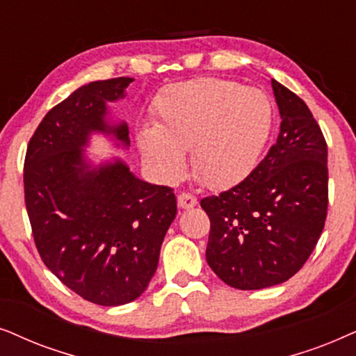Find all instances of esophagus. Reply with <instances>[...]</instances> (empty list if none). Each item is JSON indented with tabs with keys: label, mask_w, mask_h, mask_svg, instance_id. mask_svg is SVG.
Here are the masks:
<instances>
[{
	"label": "esophagus",
	"mask_w": 356,
	"mask_h": 356,
	"mask_svg": "<svg viewBox=\"0 0 356 356\" xmlns=\"http://www.w3.org/2000/svg\"><path fill=\"white\" fill-rule=\"evenodd\" d=\"M177 202H179V207L184 208V210H187V208H192V207L197 205V198L193 197L192 193H187V192L179 193Z\"/></svg>",
	"instance_id": "34e87169"
}]
</instances>
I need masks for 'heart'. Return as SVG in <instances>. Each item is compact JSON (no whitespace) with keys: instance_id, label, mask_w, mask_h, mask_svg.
Listing matches in <instances>:
<instances>
[{"instance_id":"b5f03b06","label":"heart","mask_w":356,"mask_h":356,"mask_svg":"<svg viewBox=\"0 0 356 356\" xmlns=\"http://www.w3.org/2000/svg\"><path fill=\"white\" fill-rule=\"evenodd\" d=\"M156 127L136 135L140 151L164 181L182 174L184 151L208 186L244 179L259 163L275 123L272 99L262 89L218 78L164 88L154 102Z\"/></svg>"}]
</instances>
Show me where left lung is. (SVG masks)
I'll use <instances>...</instances> for the list:
<instances>
[{
	"label": "left lung",
	"mask_w": 356,
	"mask_h": 356,
	"mask_svg": "<svg viewBox=\"0 0 356 356\" xmlns=\"http://www.w3.org/2000/svg\"><path fill=\"white\" fill-rule=\"evenodd\" d=\"M272 88L282 117L277 143L243 182L200 202L210 218L207 262L238 290L290 280L327 216L324 135L302 99L275 79Z\"/></svg>",
	"instance_id": "left-lung-1"
}]
</instances>
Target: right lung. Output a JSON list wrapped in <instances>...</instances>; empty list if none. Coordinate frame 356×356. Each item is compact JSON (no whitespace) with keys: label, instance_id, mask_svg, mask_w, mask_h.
Returning <instances> with one entry per match:
<instances>
[{"label":"right lung","instance_id":"1","mask_svg":"<svg viewBox=\"0 0 356 356\" xmlns=\"http://www.w3.org/2000/svg\"><path fill=\"white\" fill-rule=\"evenodd\" d=\"M131 81L76 89L44 117L24 161V197L42 260L76 295L101 306L143 295L177 213L170 187L141 181L118 158L88 161L92 134L130 146L129 127L107 120V104L125 97Z\"/></svg>","mask_w":356,"mask_h":356}]
</instances>
